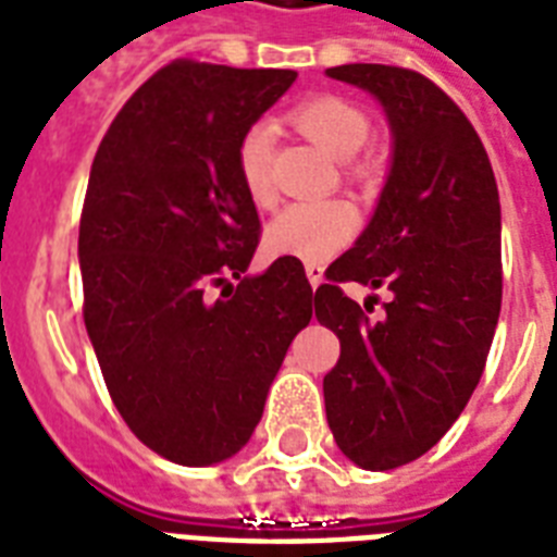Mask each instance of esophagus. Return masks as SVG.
<instances>
[{
	"mask_svg": "<svg viewBox=\"0 0 557 557\" xmlns=\"http://www.w3.org/2000/svg\"><path fill=\"white\" fill-rule=\"evenodd\" d=\"M306 277H309V286L318 288L323 283V265L321 262H306Z\"/></svg>",
	"mask_w": 557,
	"mask_h": 557,
	"instance_id": "1",
	"label": "esophagus"
}]
</instances>
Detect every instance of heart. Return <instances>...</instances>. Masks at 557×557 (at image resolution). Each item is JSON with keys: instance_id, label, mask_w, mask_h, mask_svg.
I'll use <instances>...</instances> for the list:
<instances>
[{"instance_id": "b5f03b06", "label": "heart", "mask_w": 557, "mask_h": 557, "mask_svg": "<svg viewBox=\"0 0 557 557\" xmlns=\"http://www.w3.org/2000/svg\"><path fill=\"white\" fill-rule=\"evenodd\" d=\"M292 121L312 144L338 161L352 159L370 138V121L356 103L335 95L309 98L292 109ZM271 144L274 129L253 124L236 147V173L257 205L271 201ZM356 208L349 201H297L265 227V248L274 257L323 262L335 257L356 234Z\"/></svg>"}]
</instances>
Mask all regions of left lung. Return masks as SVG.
I'll use <instances>...</instances> for the list:
<instances>
[{
  "label": "left lung",
  "instance_id": "obj_1",
  "mask_svg": "<svg viewBox=\"0 0 557 557\" xmlns=\"http://www.w3.org/2000/svg\"><path fill=\"white\" fill-rule=\"evenodd\" d=\"M326 77L370 91L389 126L375 210L314 292L318 321L341 341L326 422L344 457L389 471L445 436L483 375L503 297L500 196L480 135L436 83L379 63ZM347 278L388 283L381 322L339 292Z\"/></svg>",
  "mask_w": 557,
  "mask_h": 557
}]
</instances>
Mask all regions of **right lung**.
<instances>
[{"instance_id": "obj_1", "label": "right lung", "mask_w": 557, "mask_h": 557, "mask_svg": "<svg viewBox=\"0 0 557 557\" xmlns=\"http://www.w3.org/2000/svg\"><path fill=\"white\" fill-rule=\"evenodd\" d=\"M295 81L176 60L126 100L91 161L83 321L117 413L178 466H216L251 440L288 344L312 321L300 262L248 274L260 216L236 173L245 129Z\"/></svg>"}]
</instances>
